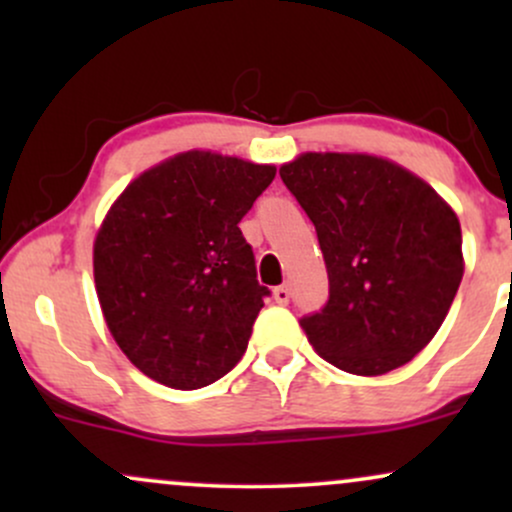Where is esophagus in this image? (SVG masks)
<instances>
[{
  "mask_svg": "<svg viewBox=\"0 0 512 512\" xmlns=\"http://www.w3.org/2000/svg\"><path fill=\"white\" fill-rule=\"evenodd\" d=\"M272 296H274V301L279 303V305H286V303L291 301V291H289V286H276Z\"/></svg>",
  "mask_w": 512,
  "mask_h": 512,
  "instance_id": "esophagus-1",
  "label": "esophagus"
}]
</instances>
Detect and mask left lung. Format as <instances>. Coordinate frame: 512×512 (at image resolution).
Wrapping results in <instances>:
<instances>
[{
  "mask_svg": "<svg viewBox=\"0 0 512 512\" xmlns=\"http://www.w3.org/2000/svg\"><path fill=\"white\" fill-rule=\"evenodd\" d=\"M279 175L313 221L330 276V301L301 320L308 342L354 375L409 363L436 337L462 281L455 209L373 154L305 151Z\"/></svg>",
  "mask_w": 512,
  "mask_h": 512,
  "instance_id": "1",
  "label": "left lung"
}]
</instances>
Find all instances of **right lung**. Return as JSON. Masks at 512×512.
Listing matches in <instances>:
<instances>
[{
    "label": "right lung",
    "mask_w": 512,
    "mask_h": 512,
    "mask_svg": "<svg viewBox=\"0 0 512 512\" xmlns=\"http://www.w3.org/2000/svg\"><path fill=\"white\" fill-rule=\"evenodd\" d=\"M276 166L182 151L137 175L93 240L105 325L156 383L197 390L248 349L267 289L238 223Z\"/></svg>",
    "instance_id": "obj_1"
}]
</instances>
